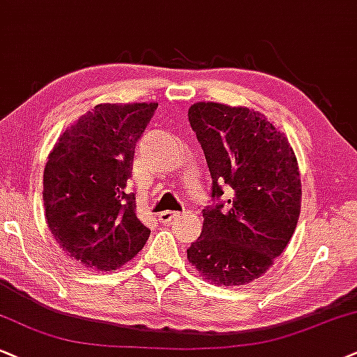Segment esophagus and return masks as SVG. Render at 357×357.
I'll return each mask as SVG.
<instances>
[{
  "label": "esophagus",
  "instance_id": "34e87169",
  "mask_svg": "<svg viewBox=\"0 0 357 357\" xmlns=\"http://www.w3.org/2000/svg\"><path fill=\"white\" fill-rule=\"evenodd\" d=\"M175 217H178V213L177 212H170V210H165V212L158 213V220H160L162 223H170Z\"/></svg>",
  "mask_w": 357,
  "mask_h": 357
}]
</instances>
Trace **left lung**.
Instances as JSON below:
<instances>
[{"label": "left lung", "instance_id": "1", "mask_svg": "<svg viewBox=\"0 0 357 357\" xmlns=\"http://www.w3.org/2000/svg\"><path fill=\"white\" fill-rule=\"evenodd\" d=\"M188 121L212 175V199L228 200L204 210V228L187 258L213 284H246L266 273L296 228V155L283 132L253 109L197 102Z\"/></svg>", "mask_w": 357, "mask_h": 357}]
</instances>
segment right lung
<instances>
[{"label":"right lung","instance_id":"right-lung-1","mask_svg":"<svg viewBox=\"0 0 357 357\" xmlns=\"http://www.w3.org/2000/svg\"><path fill=\"white\" fill-rule=\"evenodd\" d=\"M157 102L99 104L63 132L43 177L47 227L68 257L112 271L144 248L151 230L127 193L135 144Z\"/></svg>","mask_w":357,"mask_h":357}]
</instances>
